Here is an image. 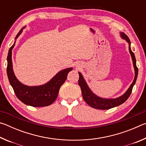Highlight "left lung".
Masks as SVG:
<instances>
[{"label":"left lung","mask_w":146,"mask_h":146,"mask_svg":"<svg viewBox=\"0 0 146 146\" xmlns=\"http://www.w3.org/2000/svg\"><path fill=\"white\" fill-rule=\"evenodd\" d=\"M121 36L126 40L128 43H129V53L131 54V56L132 57L133 66H134L135 68V76L134 80H133V83L131 84L130 87L127 90L122 96L121 97L114 98V99H106V98H102L100 97H97L95 95L92 91L90 90V89L88 88V86L86 84V81L84 79L83 76L80 72L78 73L79 75V80H78V84L80 86L81 91H82V94L84 100L85 102L88 104L89 106L93 108L98 109V110H110L111 108H115L116 106H118L120 104H122L124 102L127 100L128 98L129 97L131 93L132 92V90L133 86H134L137 80V76H138V68L137 67V64H136V58L135 54L133 53V51L131 49V42L128 36L123 33H121Z\"/></svg>","instance_id":"8db88e82"}]
</instances>
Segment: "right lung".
I'll return each mask as SVG.
<instances>
[{
  "label": "right lung",
  "mask_w": 146,
  "mask_h": 146,
  "mask_svg": "<svg viewBox=\"0 0 146 146\" xmlns=\"http://www.w3.org/2000/svg\"><path fill=\"white\" fill-rule=\"evenodd\" d=\"M23 27L17 35L15 39L21 34ZM15 44V42L10 48L7 57V74L9 83L13 88L17 97L25 104L33 107H44L51 105L56 100L61 86L65 82L68 73L72 68L63 70L56 74L48 82L39 86H28L20 82L13 73L12 66V49Z\"/></svg>",
  "instance_id": "add662e5"
}]
</instances>
